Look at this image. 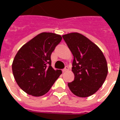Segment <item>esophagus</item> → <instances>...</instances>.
Wrapping results in <instances>:
<instances>
[{
  "label": "esophagus",
  "instance_id": "34e87169",
  "mask_svg": "<svg viewBox=\"0 0 120 120\" xmlns=\"http://www.w3.org/2000/svg\"><path fill=\"white\" fill-rule=\"evenodd\" d=\"M69 68H68V66H66V67H65V68H64V69H63L62 71H63V72H66V71H69Z\"/></svg>",
  "mask_w": 120,
  "mask_h": 120
}]
</instances>
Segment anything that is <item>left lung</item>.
<instances>
[{
    "instance_id": "8db88e82",
    "label": "left lung",
    "mask_w": 120,
    "mask_h": 120,
    "mask_svg": "<svg viewBox=\"0 0 120 120\" xmlns=\"http://www.w3.org/2000/svg\"><path fill=\"white\" fill-rule=\"evenodd\" d=\"M62 37L74 56L72 71L75 79L68 83L69 89L78 97L93 95L102 86L108 73L103 52L80 33H71Z\"/></svg>"
}]
</instances>
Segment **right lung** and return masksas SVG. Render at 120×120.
<instances>
[{"label":"right lung","instance_id":"1","mask_svg":"<svg viewBox=\"0 0 120 120\" xmlns=\"http://www.w3.org/2000/svg\"><path fill=\"white\" fill-rule=\"evenodd\" d=\"M62 39L52 33H40L17 52L12 64L16 82L30 95L41 96L50 90L62 74L51 66V55Z\"/></svg>","mask_w":120,"mask_h":120}]
</instances>
